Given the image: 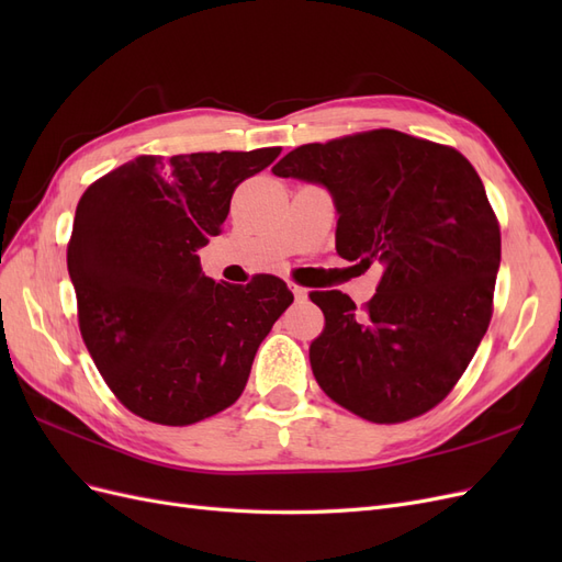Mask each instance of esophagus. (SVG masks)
<instances>
[{"label": "esophagus", "instance_id": "1", "mask_svg": "<svg viewBox=\"0 0 562 562\" xmlns=\"http://www.w3.org/2000/svg\"><path fill=\"white\" fill-rule=\"evenodd\" d=\"M291 291H293L295 300H307V291H304V288H300V285L291 283Z\"/></svg>", "mask_w": 562, "mask_h": 562}]
</instances>
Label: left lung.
Returning a JSON list of instances; mask_svg holds the SVG:
<instances>
[{
	"instance_id": "obj_1",
	"label": "left lung",
	"mask_w": 562,
	"mask_h": 562,
	"mask_svg": "<svg viewBox=\"0 0 562 562\" xmlns=\"http://www.w3.org/2000/svg\"><path fill=\"white\" fill-rule=\"evenodd\" d=\"M271 173L326 187L339 258L384 269L366 310L339 291L310 295L326 316L310 347L318 386L378 424L431 411L492 316L502 239L479 173L457 149L391 128L302 145Z\"/></svg>"
}]
</instances>
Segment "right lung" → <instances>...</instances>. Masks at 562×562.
<instances>
[{
    "mask_svg": "<svg viewBox=\"0 0 562 562\" xmlns=\"http://www.w3.org/2000/svg\"><path fill=\"white\" fill-rule=\"evenodd\" d=\"M281 147L138 157L79 199L67 271L100 375L131 413L184 427L225 411L293 293L269 274L215 283L196 250L220 234L239 182Z\"/></svg>",
    "mask_w": 562,
    "mask_h": 562,
    "instance_id": "add662e5",
    "label": "right lung"
}]
</instances>
